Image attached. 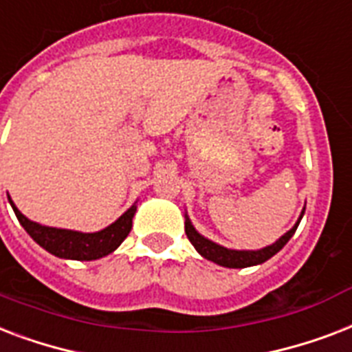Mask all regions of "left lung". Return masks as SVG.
I'll return each mask as SVG.
<instances>
[{
	"label": "left lung",
	"instance_id": "obj_1",
	"mask_svg": "<svg viewBox=\"0 0 352 352\" xmlns=\"http://www.w3.org/2000/svg\"><path fill=\"white\" fill-rule=\"evenodd\" d=\"M305 207L301 214H299L298 222L294 224V228L290 231H287L285 235L277 239L274 244H270L266 248H261V250H231V248H224L217 244V242L209 241L206 236L196 231V228L190 222L189 214L185 213V233H187V239L190 241V244L195 246V250L200 253L201 257L211 261L214 264H220V266H226V268H248V266H257V264L266 263L268 258H272L277 252H280L285 244H287L292 235L298 230L299 222L303 219Z\"/></svg>",
	"mask_w": 352,
	"mask_h": 352
}]
</instances>
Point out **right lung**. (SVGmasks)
<instances>
[{
    "label": "right lung",
    "mask_w": 352,
    "mask_h": 352,
    "mask_svg": "<svg viewBox=\"0 0 352 352\" xmlns=\"http://www.w3.org/2000/svg\"><path fill=\"white\" fill-rule=\"evenodd\" d=\"M9 204L12 206L20 224L31 235L32 241L54 257L72 258V261H97V258L106 257L111 252H116L132 230V219L138 211V201H135L128 211H124L113 224L104 230L95 231V233H82V231L60 230V228H49V226L32 222L25 214H21L10 196Z\"/></svg>",
    "instance_id": "right-lung-1"
}]
</instances>
